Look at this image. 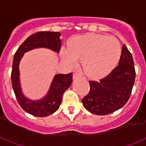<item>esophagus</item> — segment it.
<instances>
[{
  "instance_id": "1",
  "label": "esophagus",
  "mask_w": 146,
  "mask_h": 146,
  "mask_svg": "<svg viewBox=\"0 0 146 146\" xmlns=\"http://www.w3.org/2000/svg\"><path fill=\"white\" fill-rule=\"evenodd\" d=\"M81 77V74L79 73H74L73 75V78L74 80L77 79V78H80Z\"/></svg>"
}]
</instances>
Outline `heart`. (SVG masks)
Listing matches in <instances>:
<instances>
[{
    "label": "heart",
    "mask_w": 146,
    "mask_h": 146,
    "mask_svg": "<svg viewBox=\"0 0 146 146\" xmlns=\"http://www.w3.org/2000/svg\"><path fill=\"white\" fill-rule=\"evenodd\" d=\"M121 54L122 46L116 37L89 33L74 37L69 48L62 50L61 57L70 66H74L78 60H82L86 76L98 79L106 76L116 66Z\"/></svg>",
    "instance_id": "heart-1"
}]
</instances>
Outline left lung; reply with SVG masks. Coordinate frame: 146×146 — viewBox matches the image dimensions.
Wrapping results in <instances>:
<instances>
[{
    "label": "left lung",
    "mask_w": 146,
    "mask_h": 146,
    "mask_svg": "<svg viewBox=\"0 0 146 146\" xmlns=\"http://www.w3.org/2000/svg\"><path fill=\"white\" fill-rule=\"evenodd\" d=\"M135 80L132 54L123 44L118 66L99 81H89L90 92L82 99L84 107L100 116L115 112L128 101Z\"/></svg>",
    "instance_id": "obj_1"
}]
</instances>
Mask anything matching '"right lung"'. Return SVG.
<instances>
[{
  "mask_svg": "<svg viewBox=\"0 0 146 146\" xmlns=\"http://www.w3.org/2000/svg\"><path fill=\"white\" fill-rule=\"evenodd\" d=\"M60 36L61 33L59 32H37L27 37L18 48L14 55L11 77L15 95L21 107L27 113L34 116H48L58 110L63 93L73 83V74L54 75L47 94L40 99L33 100L27 98L22 90L19 63L26 52L36 48H47L58 53L62 42Z\"/></svg>",
  "mask_w": 146,
  "mask_h": 146,
  "instance_id": "obj_1",
  "label": "right lung"
}]
</instances>
